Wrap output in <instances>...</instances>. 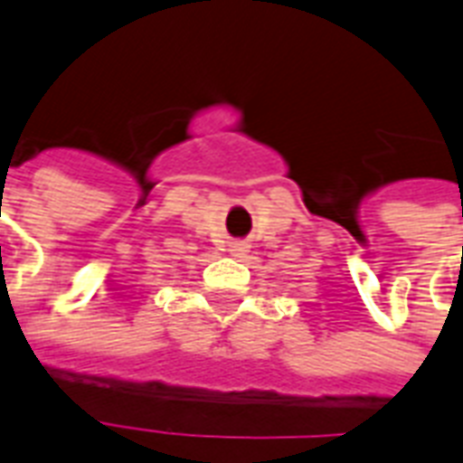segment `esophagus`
<instances>
[{
    "mask_svg": "<svg viewBox=\"0 0 463 463\" xmlns=\"http://www.w3.org/2000/svg\"><path fill=\"white\" fill-rule=\"evenodd\" d=\"M245 252H247V245H242V242H235V245H231L232 257H245Z\"/></svg>",
    "mask_w": 463,
    "mask_h": 463,
    "instance_id": "34e87169",
    "label": "esophagus"
}]
</instances>
